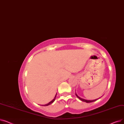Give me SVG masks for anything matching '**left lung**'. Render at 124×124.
<instances>
[{
	"label": "left lung",
	"mask_w": 124,
	"mask_h": 124,
	"mask_svg": "<svg viewBox=\"0 0 124 124\" xmlns=\"http://www.w3.org/2000/svg\"><path fill=\"white\" fill-rule=\"evenodd\" d=\"M75 94H76V96L78 97V98L80 100H81V101H82L87 102V103H89V102H92L95 101H96V100H99V99H100L101 97H102V96H101V97H99V98H98V99H95V100H85V99H84L81 98V97H80L79 96H78V95H77L76 93H75Z\"/></svg>",
	"instance_id": "8db88e82"
}]
</instances>
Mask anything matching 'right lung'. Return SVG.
Returning <instances> with one entry per match:
<instances>
[{"mask_svg":"<svg viewBox=\"0 0 124 124\" xmlns=\"http://www.w3.org/2000/svg\"><path fill=\"white\" fill-rule=\"evenodd\" d=\"M56 95H57V93L56 94V95H55V97H54V99H53V100H52L50 102H49V103H47V104H46V105H41V106H49V105H51V104H52V103H53V102L55 101V99H56Z\"/></svg>","mask_w":124,"mask_h":124,"instance_id":"1","label":"right lung"}]
</instances>
